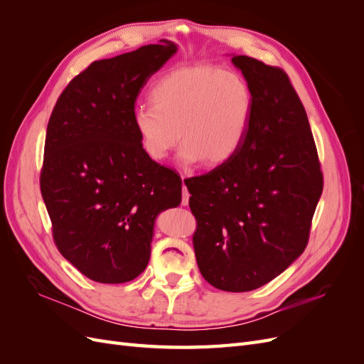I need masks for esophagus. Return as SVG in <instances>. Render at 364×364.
Here are the masks:
<instances>
[{"label": "esophagus", "mask_w": 364, "mask_h": 364, "mask_svg": "<svg viewBox=\"0 0 364 364\" xmlns=\"http://www.w3.org/2000/svg\"><path fill=\"white\" fill-rule=\"evenodd\" d=\"M188 199H190V193H188V190H186V186L183 183L182 185V205L183 206L188 205Z\"/></svg>", "instance_id": "obj_1"}]
</instances>
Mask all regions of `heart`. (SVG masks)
Listing matches in <instances>:
<instances>
[{"label": "heart", "mask_w": 364, "mask_h": 364, "mask_svg": "<svg viewBox=\"0 0 364 364\" xmlns=\"http://www.w3.org/2000/svg\"><path fill=\"white\" fill-rule=\"evenodd\" d=\"M150 106L135 109L134 127L141 147L162 161L181 141V158L205 167L226 162L240 149L252 117L249 83L215 65L176 68L155 83Z\"/></svg>", "instance_id": "obj_1"}]
</instances>
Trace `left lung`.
<instances>
[{"label": "left lung", "mask_w": 364, "mask_h": 364, "mask_svg": "<svg viewBox=\"0 0 364 364\" xmlns=\"http://www.w3.org/2000/svg\"><path fill=\"white\" fill-rule=\"evenodd\" d=\"M232 62L253 97L247 134L226 162L185 185L202 277L240 293L270 282L305 250L323 174L287 73L249 56Z\"/></svg>", "instance_id": "left-lung-1"}]
</instances>
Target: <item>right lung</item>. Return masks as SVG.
<instances>
[{"label": "right lung", "mask_w": 364, "mask_h": 364, "mask_svg": "<svg viewBox=\"0 0 364 364\" xmlns=\"http://www.w3.org/2000/svg\"><path fill=\"white\" fill-rule=\"evenodd\" d=\"M159 41L77 74L51 112L41 193L54 245L86 278L123 284L146 270L156 215L182 199L181 176L150 159L135 102L176 53Z\"/></svg>", "instance_id": "add662e5"}]
</instances>
